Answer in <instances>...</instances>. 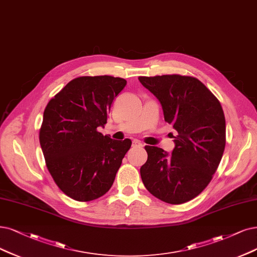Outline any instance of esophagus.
<instances>
[{"label": "esophagus", "instance_id": "esophagus-1", "mask_svg": "<svg viewBox=\"0 0 257 257\" xmlns=\"http://www.w3.org/2000/svg\"><path fill=\"white\" fill-rule=\"evenodd\" d=\"M132 146L134 147H139V148H141V147H143V144L141 143L140 141H138V140H134V142H132Z\"/></svg>", "mask_w": 257, "mask_h": 257}]
</instances>
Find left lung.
<instances>
[{"mask_svg":"<svg viewBox=\"0 0 257 257\" xmlns=\"http://www.w3.org/2000/svg\"><path fill=\"white\" fill-rule=\"evenodd\" d=\"M139 80L160 100L165 121L178 132L172 155L145 146L148 158L140 169L142 181L160 200L185 203L203 192L221 161L225 147L222 107L193 76H140Z\"/></svg>","mask_w":257,"mask_h":257,"instance_id":"8db88e82","label":"left lung"}]
</instances>
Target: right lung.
<instances>
[{
	"label": "right lung",
	"instance_id": "add662e5",
	"mask_svg": "<svg viewBox=\"0 0 257 257\" xmlns=\"http://www.w3.org/2000/svg\"><path fill=\"white\" fill-rule=\"evenodd\" d=\"M127 81L113 76H81L49 101L39 132L47 169L61 191L88 202L111 188L129 139L112 140L97 130L107 123L113 100Z\"/></svg>",
	"mask_w": 257,
	"mask_h": 257
}]
</instances>
